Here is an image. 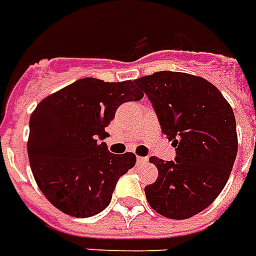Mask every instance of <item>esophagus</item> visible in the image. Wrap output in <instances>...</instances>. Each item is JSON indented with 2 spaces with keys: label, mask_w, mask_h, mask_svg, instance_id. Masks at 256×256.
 <instances>
[{
  "label": "esophagus",
  "mask_w": 256,
  "mask_h": 256,
  "mask_svg": "<svg viewBox=\"0 0 256 256\" xmlns=\"http://www.w3.org/2000/svg\"><path fill=\"white\" fill-rule=\"evenodd\" d=\"M148 162V158H144V156H138V164H145Z\"/></svg>",
  "instance_id": "obj_1"
}]
</instances>
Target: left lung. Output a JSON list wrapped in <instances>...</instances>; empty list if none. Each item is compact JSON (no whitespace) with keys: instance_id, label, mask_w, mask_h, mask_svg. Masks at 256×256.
<instances>
[{"instance_id":"obj_1","label":"left lung","mask_w":256,"mask_h":256,"mask_svg":"<svg viewBox=\"0 0 256 256\" xmlns=\"http://www.w3.org/2000/svg\"><path fill=\"white\" fill-rule=\"evenodd\" d=\"M155 108L162 134L176 159L150 156L155 183L145 188L149 206L160 216L184 220L218 197L238 150L236 116L220 90L200 76L156 72L134 80Z\"/></svg>"}]
</instances>
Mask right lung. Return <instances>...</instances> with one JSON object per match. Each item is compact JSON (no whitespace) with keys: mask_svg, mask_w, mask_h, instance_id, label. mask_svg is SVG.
<instances>
[{"mask_svg":"<svg viewBox=\"0 0 256 256\" xmlns=\"http://www.w3.org/2000/svg\"><path fill=\"white\" fill-rule=\"evenodd\" d=\"M135 82L86 77L44 97L29 120L28 156L36 184L68 216L86 218L107 207L118 179L132 169V152H108L107 128L116 108L138 101Z\"/></svg>","mask_w":256,"mask_h":256,"instance_id":"1","label":"right lung"}]
</instances>
